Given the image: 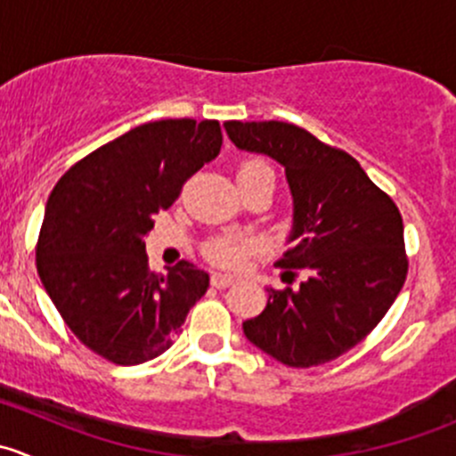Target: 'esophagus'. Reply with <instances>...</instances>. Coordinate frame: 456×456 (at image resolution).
Listing matches in <instances>:
<instances>
[{"label":"esophagus","mask_w":456,"mask_h":456,"mask_svg":"<svg viewBox=\"0 0 456 456\" xmlns=\"http://www.w3.org/2000/svg\"><path fill=\"white\" fill-rule=\"evenodd\" d=\"M233 284V278H229V275H223V273H214L211 275V287L216 289H227Z\"/></svg>","instance_id":"esophagus-1"}]
</instances>
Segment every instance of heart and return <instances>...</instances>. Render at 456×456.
<instances>
[{"label":"heart","instance_id":"obj_1","mask_svg":"<svg viewBox=\"0 0 456 456\" xmlns=\"http://www.w3.org/2000/svg\"><path fill=\"white\" fill-rule=\"evenodd\" d=\"M238 185L240 190H249L254 185L275 187V172L266 160L249 159L240 163L236 172ZM257 251V242L245 233H216V236L207 238L202 245V256L209 265L218 266L224 271H240L245 269L247 260Z\"/></svg>","mask_w":456,"mask_h":456}]
</instances>
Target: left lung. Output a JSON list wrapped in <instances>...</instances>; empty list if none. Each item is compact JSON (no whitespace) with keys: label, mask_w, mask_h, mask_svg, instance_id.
I'll return each mask as SVG.
<instances>
[{"label":"left lung","mask_w":456,"mask_h":456,"mask_svg":"<svg viewBox=\"0 0 456 456\" xmlns=\"http://www.w3.org/2000/svg\"><path fill=\"white\" fill-rule=\"evenodd\" d=\"M240 150L284 165L293 194L291 249L278 260L300 287L269 289L247 339L293 369L338 360L388 314L408 275L397 205L339 147L282 121H227Z\"/></svg>","instance_id":"8db88e82"}]
</instances>
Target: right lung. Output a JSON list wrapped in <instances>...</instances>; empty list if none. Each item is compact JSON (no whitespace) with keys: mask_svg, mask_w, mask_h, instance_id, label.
Here are the masks:
<instances>
[{"mask_svg":"<svg viewBox=\"0 0 456 456\" xmlns=\"http://www.w3.org/2000/svg\"><path fill=\"white\" fill-rule=\"evenodd\" d=\"M220 145L218 121H151L101 145L54 185L37 271L68 329L103 360L159 357L207 293L209 275L187 260L150 271L145 236Z\"/></svg>","mask_w":456,"mask_h":456,"instance_id":"1","label":"right lung"}]
</instances>
